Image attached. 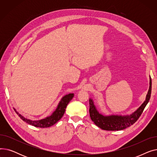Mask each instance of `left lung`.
<instances>
[{
  "label": "left lung",
  "mask_w": 157,
  "mask_h": 157,
  "mask_svg": "<svg viewBox=\"0 0 157 157\" xmlns=\"http://www.w3.org/2000/svg\"><path fill=\"white\" fill-rule=\"evenodd\" d=\"M151 93V79L150 76V87L146 97V100L141 106L132 113L126 115L109 114L104 115L98 111L92 98H90V117L95 124L102 130H121L125 129L134 123L141 116L146 105L150 101Z\"/></svg>",
  "instance_id": "left-lung-1"
}]
</instances>
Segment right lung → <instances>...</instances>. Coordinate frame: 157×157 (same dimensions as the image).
I'll list each match as a JSON object with an SVG mask.
<instances>
[{"instance_id": "right-lung-1", "label": "right lung", "mask_w": 157, "mask_h": 157, "mask_svg": "<svg viewBox=\"0 0 157 157\" xmlns=\"http://www.w3.org/2000/svg\"><path fill=\"white\" fill-rule=\"evenodd\" d=\"M74 96V94L72 93L64 95L61 98V100L59 102V104H58L56 109L53 112V113L50 115V116L39 120H31L27 119L26 118L23 117L22 115L20 114L15 109H14L16 113V114L18 115L19 117H20V118L23 121H25L26 123H29V124L31 125H33L36 127H39V128L49 127L55 125L56 122L59 121L62 118L63 115L65 111L66 107H67V104L72 99Z\"/></svg>"}]
</instances>
